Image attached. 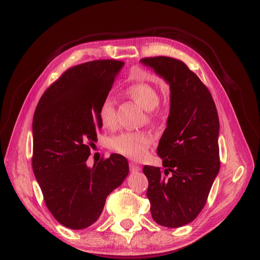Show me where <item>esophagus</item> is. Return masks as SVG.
Masks as SVG:
<instances>
[{
  "instance_id": "obj_1",
  "label": "esophagus",
  "mask_w": 260,
  "mask_h": 260,
  "mask_svg": "<svg viewBox=\"0 0 260 260\" xmlns=\"http://www.w3.org/2000/svg\"><path fill=\"white\" fill-rule=\"evenodd\" d=\"M129 170L131 172H139L141 171V167L135 162H129Z\"/></svg>"
}]
</instances>
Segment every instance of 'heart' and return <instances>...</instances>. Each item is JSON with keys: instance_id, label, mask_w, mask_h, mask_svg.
I'll list each match as a JSON object with an SVG mask.
<instances>
[{"instance_id": "heart-1", "label": "heart", "mask_w": 260, "mask_h": 260, "mask_svg": "<svg viewBox=\"0 0 260 260\" xmlns=\"http://www.w3.org/2000/svg\"><path fill=\"white\" fill-rule=\"evenodd\" d=\"M126 95L139 106L148 111V119L156 120L160 117L159 93L155 87L147 83H135L125 88ZM99 118L105 127L116 124V107L111 97H106L100 104ZM152 136L146 132H124L111 139V147L116 153L129 159L142 158L152 144Z\"/></svg>"}]
</instances>
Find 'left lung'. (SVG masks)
<instances>
[{
    "instance_id": "obj_1",
    "label": "left lung",
    "mask_w": 260,
    "mask_h": 260,
    "mask_svg": "<svg viewBox=\"0 0 260 260\" xmlns=\"http://www.w3.org/2000/svg\"><path fill=\"white\" fill-rule=\"evenodd\" d=\"M171 88L168 126L157 153L162 168L145 166L153 219L167 228L193 221L219 172V119L209 88L187 65L165 56L143 58Z\"/></svg>"
}]
</instances>
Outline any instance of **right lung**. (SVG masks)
I'll use <instances>...</instances> for the list:
<instances>
[{
	"instance_id": "add662e5",
	"label": "right lung",
	"mask_w": 260,
	"mask_h": 260,
	"mask_svg": "<svg viewBox=\"0 0 260 260\" xmlns=\"http://www.w3.org/2000/svg\"><path fill=\"white\" fill-rule=\"evenodd\" d=\"M122 66L118 60L72 66L37 105L32 170L47 209L66 228L82 230L97 221L107 196L128 174V162L119 154L86 166L102 126L100 104Z\"/></svg>"
}]
</instances>
